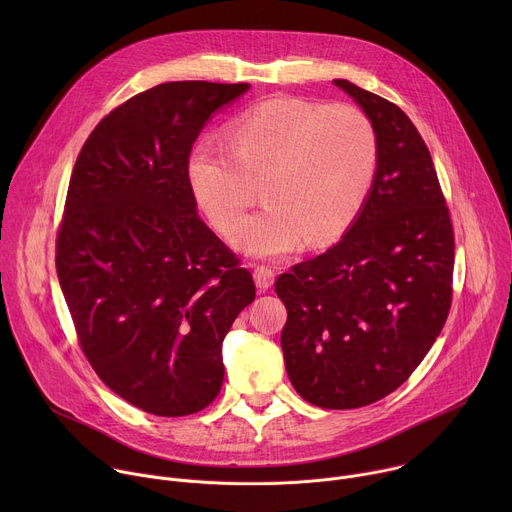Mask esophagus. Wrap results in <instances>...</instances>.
Instances as JSON below:
<instances>
[{
  "label": "esophagus",
  "mask_w": 512,
  "mask_h": 512,
  "mask_svg": "<svg viewBox=\"0 0 512 512\" xmlns=\"http://www.w3.org/2000/svg\"><path fill=\"white\" fill-rule=\"evenodd\" d=\"M253 277H255V285L259 289H269L273 285V279H275V271L271 267H265V265H257L253 269Z\"/></svg>",
  "instance_id": "34e87169"
}]
</instances>
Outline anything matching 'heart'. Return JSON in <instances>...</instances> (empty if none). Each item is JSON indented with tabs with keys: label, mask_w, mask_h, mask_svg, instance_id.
<instances>
[{
	"label": "heart",
	"mask_w": 512,
	"mask_h": 512,
	"mask_svg": "<svg viewBox=\"0 0 512 512\" xmlns=\"http://www.w3.org/2000/svg\"><path fill=\"white\" fill-rule=\"evenodd\" d=\"M227 150L198 143L186 182L218 233H231L255 202L233 243L257 257H275L344 235L367 204L379 166V139L367 113L348 103L271 97L235 117Z\"/></svg>",
	"instance_id": "heart-1"
}]
</instances>
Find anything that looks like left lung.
<instances>
[{
  "mask_svg": "<svg viewBox=\"0 0 512 512\" xmlns=\"http://www.w3.org/2000/svg\"><path fill=\"white\" fill-rule=\"evenodd\" d=\"M373 121L371 196L326 253L281 273L287 377L312 405L356 409L399 389L440 336L452 306L454 229L431 156L391 101L336 79Z\"/></svg>",
  "mask_w": 512,
  "mask_h": 512,
  "instance_id": "obj_1",
  "label": "left lung"
}]
</instances>
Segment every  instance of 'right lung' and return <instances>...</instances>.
I'll list each match as a JSON object with an SVG mask.
<instances>
[{"label":"right lung","instance_id":"add662e5","mask_svg":"<svg viewBox=\"0 0 512 512\" xmlns=\"http://www.w3.org/2000/svg\"><path fill=\"white\" fill-rule=\"evenodd\" d=\"M247 83H164L99 121L72 170L56 273L99 379L137 409L182 417L221 391L223 340L253 275L196 212L192 143Z\"/></svg>","mask_w":512,"mask_h":512}]
</instances>
